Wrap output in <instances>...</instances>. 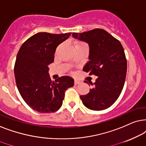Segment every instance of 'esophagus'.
<instances>
[{
  "mask_svg": "<svg viewBox=\"0 0 146 146\" xmlns=\"http://www.w3.org/2000/svg\"><path fill=\"white\" fill-rule=\"evenodd\" d=\"M74 83H75V85H78V84H79V83H81V81L77 80V79H75Z\"/></svg>",
  "mask_w": 146,
  "mask_h": 146,
  "instance_id": "esophagus-1",
  "label": "esophagus"
}]
</instances>
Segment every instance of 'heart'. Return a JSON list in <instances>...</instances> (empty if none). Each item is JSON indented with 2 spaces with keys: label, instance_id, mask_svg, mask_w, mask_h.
Here are the masks:
<instances>
[{
  "label": "heart",
  "instance_id": "1",
  "mask_svg": "<svg viewBox=\"0 0 146 146\" xmlns=\"http://www.w3.org/2000/svg\"><path fill=\"white\" fill-rule=\"evenodd\" d=\"M77 44H86L85 43V42H78Z\"/></svg>",
  "mask_w": 146,
  "mask_h": 146
}]
</instances>
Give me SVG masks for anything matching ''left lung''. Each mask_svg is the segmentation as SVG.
Here are the masks:
<instances>
[{"label":"left lung","mask_w":146,"mask_h":146,"mask_svg":"<svg viewBox=\"0 0 146 146\" xmlns=\"http://www.w3.org/2000/svg\"><path fill=\"white\" fill-rule=\"evenodd\" d=\"M72 35L89 44V61L83 70L98 77L93 83L94 87L87 95L81 96V100L89 110H106L117 100L125 83L127 60L123 46L104 29L73 33Z\"/></svg>","instance_id":"8db88e82"}]
</instances>
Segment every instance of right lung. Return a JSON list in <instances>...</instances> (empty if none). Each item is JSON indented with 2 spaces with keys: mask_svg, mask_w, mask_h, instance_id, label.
Masks as SVG:
<instances>
[{
  "mask_svg": "<svg viewBox=\"0 0 146 146\" xmlns=\"http://www.w3.org/2000/svg\"><path fill=\"white\" fill-rule=\"evenodd\" d=\"M71 34L38 33L19 50L14 67L17 88L26 104L36 111H57L63 104L65 91L74 85L73 79L69 76L52 81L48 67L53 63L57 46Z\"/></svg>",
  "mask_w": 146,
  "mask_h": 146,
  "instance_id": "obj_1",
  "label": "right lung"
}]
</instances>
